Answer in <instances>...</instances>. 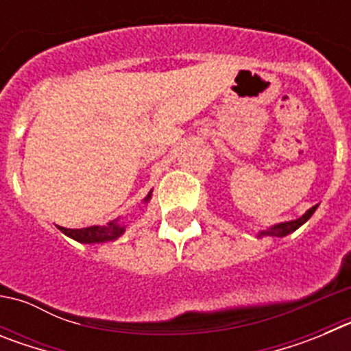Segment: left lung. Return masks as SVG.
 I'll use <instances>...</instances> for the list:
<instances>
[{
    "label": "left lung",
    "mask_w": 351,
    "mask_h": 351,
    "mask_svg": "<svg viewBox=\"0 0 351 351\" xmlns=\"http://www.w3.org/2000/svg\"><path fill=\"white\" fill-rule=\"evenodd\" d=\"M316 207H318V206H313L311 209H309L308 213L304 214V216H300L299 219H293V221L280 223V225H274V226H272V228H269V230L260 232L258 237H262V235H272V237H285V235L291 234V232H295L300 225H304V223H306L309 218H311L313 213H315V210H316Z\"/></svg>",
    "instance_id": "1"
}]
</instances>
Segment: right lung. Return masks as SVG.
<instances>
[{"label":"right lung","instance_id":"1","mask_svg":"<svg viewBox=\"0 0 351 351\" xmlns=\"http://www.w3.org/2000/svg\"><path fill=\"white\" fill-rule=\"evenodd\" d=\"M151 195H147L145 200H149ZM60 230L68 237L75 239L79 243H105V241H114L125 232V226H121L117 221H108L107 225L86 226V228H64L60 226Z\"/></svg>","mask_w":351,"mask_h":351}]
</instances>
